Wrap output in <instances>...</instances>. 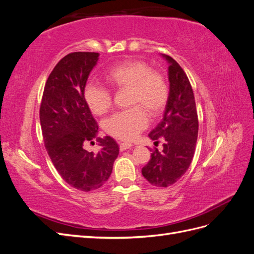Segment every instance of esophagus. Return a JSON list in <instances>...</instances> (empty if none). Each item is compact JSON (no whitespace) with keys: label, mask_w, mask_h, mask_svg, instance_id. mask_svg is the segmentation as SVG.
<instances>
[{"label":"esophagus","mask_w":254,"mask_h":254,"mask_svg":"<svg viewBox=\"0 0 254 254\" xmlns=\"http://www.w3.org/2000/svg\"><path fill=\"white\" fill-rule=\"evenodd\" d=\"M131 146H132L131 143H121L120 144V150L124 151L126 149H129L130 147H131Z\"/></svg>","instance_id":"esophagus-1"}]
</instances>
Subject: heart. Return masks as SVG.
Here are the masks:
<instances>
[{"label":"heart","mask_w":254,"mask_h":254,"mask_svg":"<svg viewBox=\"0 0 254 254\" xmlns=\"http://www.w3.org/2000/svg\"><path fill=\"white\" fill-rule=\"evenodd\" d=\"M104 80L113 89H128L129 105L134 106L113 114L105 122L106 131L121 140L134 139L147 126L145 111L150 117H158L170 96V88L164 76L151 70L141 60H126L112 66L105 73ZM83 98L92 113L96 115H103L111 108V93L98 84L88 83L83 90Z\"/></svg>","instance_id":"heart-1"}]
</instances>
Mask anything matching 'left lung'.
<instances>
[{"instance_id":"left-lung-1","label":"left lung","mask_w":254,"mask_h":254,"mask_svg":"<svg viewBox=\"0 0 254 254\" xmlns=\"http://www.w3.org/2000/svg\"><path fill=\"white\" fill-rule=\"evenodd\" d=\"M163 57L170 64V96L162 121L148 134L157 144L162 139L163 149H153L149 162L142 168L144 178L159 188L173 186L186 174L198 136V115L190 82L175 59L168 55Z\"/></svg>"}]
</instances>
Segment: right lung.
Wrapping results in <instances>:
<instances>
[{
	"label": "right lung",
	"instance_id": "obj_1",
	"mask_svg": "<svg viewBox=\"0 0 254 254\" xmlns=\"http://www.w3.org/2000/svg\"><path fill=\"white\" fill-rule=\"evenodd\" d=\"M98 56L94 52H75L64 56L50 74L40 105L43 141L52 162L67 184L83 191L104 186L120 151L111 136L98 137L102 148L97 153L83 148L98 130L83 98L89 74Z\"/></svg>",
	"mask_w": 254,
	"mask_h": 254
}]
</instances>
